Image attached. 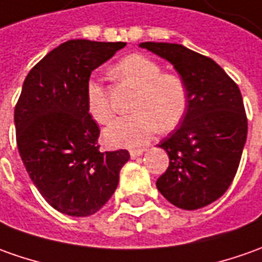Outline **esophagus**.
<instances>
[{"instance_id": "34e87169", "label": "esophagus", "mask_w": 262, "mask_h": 262, "mask_svg": "<svg viewBox=\"0 0 262 262\" xmlns=\"http://www.w3.org/2000/svg\"><path fill=\"white\" fill-rule=\"evenodd\" d=\"M143 149H133V150H130V158L132 159H135V158H138V156H140V155H143Z\"/></svg>"}]
</instances>
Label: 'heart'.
<instances>
[{"label":"heart","instance_id":"obj_1","mask_svg":"<svg viewBox=\"0 0 262 262\" xmlns=\"http://www.w3.org/2000/svg\"><path fill=\"white\" fill-rule=\"evenodd\" d=\"M119 79L138 89L132 108L135 113L117 117L104 129V142L112 147H140L161 132L172 130L185 116L188 90L183 80L170 73H162L159 64L142 54H132L115 67ZM86 104L90 117L97 123L112 119L104 87L97 80L86 84Z\"/></svg>","mask_w":262,"mask_h":262}]
</instances>
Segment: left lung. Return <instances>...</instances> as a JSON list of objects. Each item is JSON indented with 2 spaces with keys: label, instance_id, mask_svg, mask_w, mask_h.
Here are the masks:
<instances>
[{
  "label": "left lung",
  "instance_id": "8db88e82",
  "mask_svg": "<svg viewBox=\"0 0 262 262\" xmlns=\"http://www.w3.org/2000/svg\"><path fill=\"white\" fill-rule=\"evenodd\" d=\"M173 66L188 90V107L159 143L169 166L156 188L172 205L193 211L220 199L239 166L248 123L241 92L212 58L182 44L140 42Z\"/></svg>",
  "mask_w": 262,
  "mask_h": 262
}]
</instances>
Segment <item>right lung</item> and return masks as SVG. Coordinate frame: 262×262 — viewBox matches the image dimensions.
<instances>
[{
	"instance_id": "1",
	"label": "right lung",
	"mask_w": 262,
	"mask_h": 262,
	"mask_svg": "<svg viewBox=\"0 0 262 262\" xmlns=\"http://www.w3.org/2000/svg\"><path fill=\"white\" fill-rule=\"evenodd\" d=\"M126 42L70 40L50 51L24 80L14 112L19 156L42 198L70 216L96 213L112 198L127 150L100 152L87 112L94 69Z\"/></svg>"
}]
</instances>
